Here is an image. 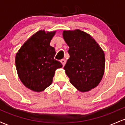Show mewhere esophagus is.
Here are the masks:
<instances>
[{"mask_svg": "<svg viewBox=\"0 0 125 125\" xmlns=\"http://www.w3.org/2000/svg\"><path fill=\"white\" fill-rule=\"evenodd\" d=\"M61 63L63 64V66H64L65 65L66 61L65 59H62V60H61Z\"/></svg>", "mask_w": 125, "mask_h": 125, "instance_id": "esophagus-1", "label": "esophagus"}]
</instances>
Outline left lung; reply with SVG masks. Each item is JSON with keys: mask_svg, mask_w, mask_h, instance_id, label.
I'll return each instance as SVG.
<instances>
[{"mask_svg": "<svg viewBox=\"0 0 125 125\" xmlns=\"http://www.w3.org/2000/svg\"><path fill=\"white\" fill-rule=\"evenodd\" d=\"M63 37L69 47L70 58L64 69L70 82L79 91H89L104 76V52L91 36L79 29L64 31Z\"/></svg>", "mask_w": 125, "mask_h": 125, "instance_id": "left-lung-1", "label": "left lung"}]
</instances>
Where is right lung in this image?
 I'll list each match as a JSON object with an SVG mask.
<instances>
[{
  "label": "right lung",
  "mask_w": 125,
  "mask_h": 125,
  "mask_svg": "<svg viewBox=\"0 0 125 125\" xmlns=\"http://www.w3.org/2000/svg\"><path fill=\"white\" fill-rule=\"evenodd\" d=\"M56 31H37L25 42L16 55L15 64L23 84L35 92H42L52 84L55 71L62 67L54 59L55 49L50 45Z\"/></svg>",
  "instance_id": "right-lung-1"
}]
</instances>
